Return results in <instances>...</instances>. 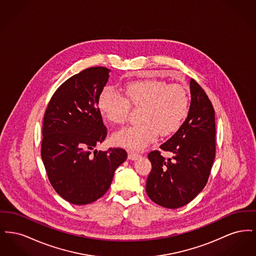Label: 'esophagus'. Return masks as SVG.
Wrapping results in <instances>:
<instances>
[{"label":"esophagus","mask_w":256,"mask_h":256,"mask_svg":"<svg viewBox=\"0 0 256 256\" xmlns=\"http://www.w3.org/2000/svg\"><path fill=\"white\" fill-rule=\"evenodd\" d=\"M128 159L130 160H136V159L139 158H140V154H136V152H128Z\"/></svg>","instance_id":"esophagus-1"}]
</instances>
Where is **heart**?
Returning <instances> with one entry per match:
<instances>
[{"instance_id": "heart-1", "label": "heart", "mask_w": 256, "mask_h": 256, "mask_svg": "<svg viewBox=\"0 0 256 256\" xmlns=\"http://www.w3.org/2000/svg\"><path fill=\"white\" fill-rule=\"evenodd\" d=\"M124 97L113 87H104L98 100L100 114L110 122L126 120L130 104L142 108L140 124L120 130L113 136L119 146L141 150L161 134L169 136L178 130L189 110V97L180 84H168L156 78L130 82L124 87Z\"/></svg>"}]
</instances>
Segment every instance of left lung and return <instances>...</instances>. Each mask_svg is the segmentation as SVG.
I'll return each instance as SVG.
<instances>
[{
  "mask_svg": "<svg viewBox=\"0 0 256 256\" xmlns=\"http://www.w3.org/2000/svg\"><path fill=\"white\" fill-rule=\"evenodd\" d=\"M191 104L178 130L158 150L148 156L152 170L146 184L148 198L160 206L178 208L189 204L204 188L216 152L215 111L204 89L190 80Z\"/></svg>",
  "mask_w": 256,
  "mask_h": 256,
  "instance_id": "1",
  "label": "left lung"
}]
</instances>
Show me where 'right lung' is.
Listing matches in <instances>:
<instances>
[{
    "label": "right lung",
    "mask_w": 256,
    "mask_h": 256,
    "mask_svg": "<svg viewBox=\"0 0 256 256\" xmlns=\"http://www.w3.org/2000/svg\"><path fill=\"white\" fill-rule=\"evenodd\" d=\"M110 69L91 67L63 82L45 111L41 158L50 182L70 204L84 206L104 195L128 154L120 148L94 150L108 130L98 108Z\"/></svg>",
    "instance_id": "right-lung-1"
}]
</instances>
